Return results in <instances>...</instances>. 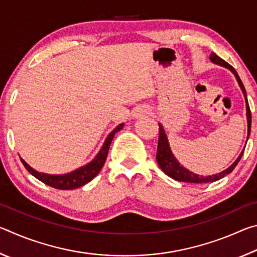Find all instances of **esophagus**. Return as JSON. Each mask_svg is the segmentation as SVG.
Wrapping results in <instances>:
<instances>
[{
  "label": "esophagus",
  "instance_id": "34e87169",
  "mask_svg": "<svg viewBox=\"0 0 257 257\" xmlns=\"http://www.w3.org/2000/svg\"><path fill=\"white\" fill-rule=\"evenodd\" d=\"M149 113H150V111L147 110V108L139 107L138 110L135 112V116H136V118H142V116H145L146 114H149Z\"/></svg>",
  "mask_w": 257,
  "mask_h": 257
}]
</instances>
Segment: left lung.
Instances as JSON below:
<instances>
[{"label": "left lung", "mask_w": 257, "mask_h": 257, "mask_svg": "<svg viewBox=\"0 0 257 257\" xmlns=\"http://www.w3.org/2000/svg\"><path fill=\"white\" fill-rule=\"evenodd\" d=\"M210 59L212 62L220 64V66H223V67H227L228 69H230L233 72V75L236 76L237 80L239 82V85H240L241 89H242V93L245 95V98H246V107H247V122H248V136L250 134V123H251V113H250V108L248 105V101H247V95H246V90H245V87H243L242 82L240 80V78H239L237 71L234 70V69L230 66L228 62H225L224 60H222L220 58V56H217L216 54L212 53ZM243 154V151L241 152V154L238 156V159L234 161L232 165H230V167L227 169V170H224L223 172L219 173V175H214V176H208V177H201L198 175H195V173L190 172L185 169L184 167H181L179 164V162L176 160L175 156L171 153V150H170V146H169V143H168V139L167 136H165V133L162 128V125L160 124V128H159V142H158V152H156V161H158V164L159 167L161 168V170H162L165 175H168L169 177H171L172 179H175L177 181H182V182H194V184H205V182H213V181H216L221 179V178H223L225 175H228V173L231 172L234 168H236V165L238 164L239 161H240L241 156Z\"/></svg>", "instance_id": "8db88e82"}]
</instances>
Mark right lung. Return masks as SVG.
Wrapping results in <instances>:
<instances>
[{
    "label": "right lung",
    "mask_w": 257,
    "mask_h": 257,
    "mask_svg": "<svg viewBox=\"0 0 257 257\" xmlns=\"http://www.w3.org/2000/svg\"><path fill=\"white\" fill-rule=\"evenodd\" d=\"M122 127H123L122 123L119 124L118 127L108 135L105 143H104V145L102 147V150L99 151V153L97 154L96 158L92 161V162L85 165V167L78 169L76 171L68 173V175L52 176V175H45V173H40L35 171L33 168H30L23 159L20 160L29 173H32L35 178H37L38 180L44 182V184L47 186L53 187V188L61 189V190H70V189L79 188V187L84 186L85 184H87V182H89L90 180L94 179V178L98 175V172L101 171L104 163H105L112 139L114 137L115 133H118L119 130L122 129Z\"/></svg>",
    "instance_id": "right-lung-1"
}]
</instances>
